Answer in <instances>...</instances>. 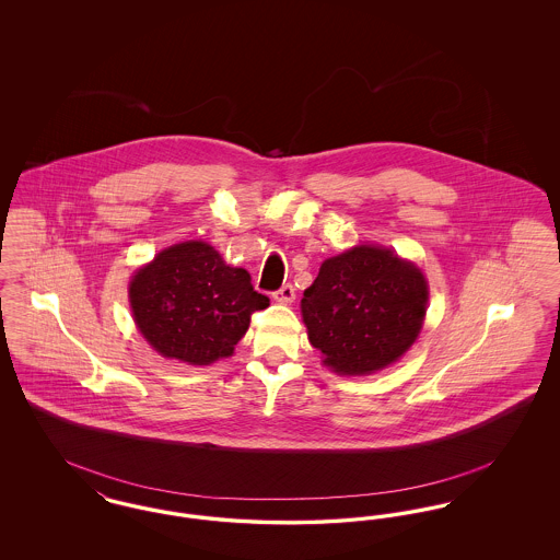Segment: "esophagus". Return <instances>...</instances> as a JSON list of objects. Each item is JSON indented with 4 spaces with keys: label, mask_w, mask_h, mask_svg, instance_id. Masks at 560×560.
<instances>
[{
    "label": "esophagus",
    "mask_w": 560,
    "mask_h": 560,
    "mask_svg": "<svg viewBox=\"0 0 560 560\" xmlns=\"http://www.w3.org/2000/svg\"><path fill=\"white\" fill-rule=\"evenodd\" d=\"M272 298H275L277 302H281V304H290V302L295 300V290H293V285L285 283L281 290H277V292L272 293Z\"/></svg>",
    "instance_id": "1"
}]
</instances>
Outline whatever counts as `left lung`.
<instances>
[{"label":"left lung","instance_id":"1","mask_svg":"<svg viewBox=\"0 0 560 560\" xmlns=\"http://www.w3.org/2000/svg\"><path fill=\"white\" fill-rule=\"evenodd\" d=\"M427 304L420 268L386 247L357 245L320 265L300 308L323 365L340 375H365L409 350Z\"/></svg>","mask_w":560,"mask_h":560}]
</instances>
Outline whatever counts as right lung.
Masks as SVG:
<instances>
[{
	"label": "right lung",
	"mask_w": 560,
	"mask_h": 560,
	"mask_svg": "<svg viewBox=\"0 0 560 560\" xmlns=\"http://www.w3.org/2000/svg\"><path fill=\"white\" fill-rule=\"evenodd\" d=\"M130 306L142 338L165 359L210 365L233 354L252 313L268 306L245 268L229 267L206 241L160 252L130 281Z\"/></svg>",
	"instance_id": "add662e5"
}]
</instances>
